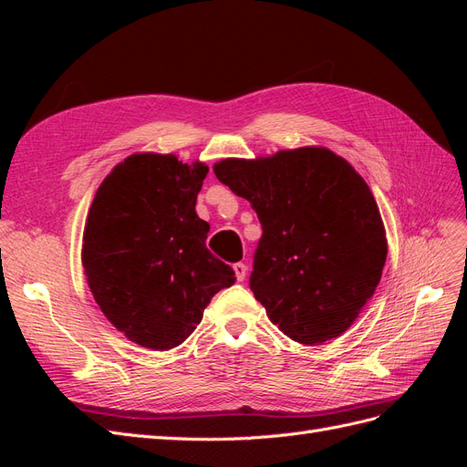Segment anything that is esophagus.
Returning a JSON list of instances; mask_svg holds the SVG:
<instances>
[{
    "instance_id": "34e87169",
    "label": "esophagus",
    "mask_w": 467,
    "mask_h": 467,
    "mask_svg": "<svg viewBox=\"0 0 467 467\" xmlns=\"http://www.w3.org/2000/svg\"><path fill=\"white\" fill-rule=\"evenodd\" d=\"M234 271H235L237 280H245V276H247V265L235 263V265H234Z\"/></svg>"
}]
</instances>
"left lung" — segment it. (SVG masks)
I'll list each match as a JSON object with an SVG mask.
<instances>
[{"label":"left lung","mask_w":467,"mask_h":467,"mask_svg":"<svg viewBox=\"0 0 467 467\" xmlns=\"http://www.w3.org/2000/svg\"><path fill=\"white\" fill-rule=\"evenodd\" d=\"M218 181L249 201L263 225L249 286L292 341L345 333L372 298L388 242L374 194L327 148L222 160Z\"/></svg>","instance_id":"8db88e82"}]
</instances>
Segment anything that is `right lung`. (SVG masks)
Instances as JSON below:
<instances>
[{
	"label": "right lung",
	"mask_w": 467,
	"mask_h": 467,
	"mask_svg": "<svg viewBox=\"0 0 467 467\" xmlns=\"http://www.w3.org/2000/svg\"><path fill=\"white\" fill-rule=\"evenodd\" d=\"M206 173L173 153H134L95 192L81 249L88 285L105 317L140 347L181 345L212 296L235 282L206 249L210 225L194 210Z\"/></svg>",
	"instance_id": "add662e5"
}]
</instances>
